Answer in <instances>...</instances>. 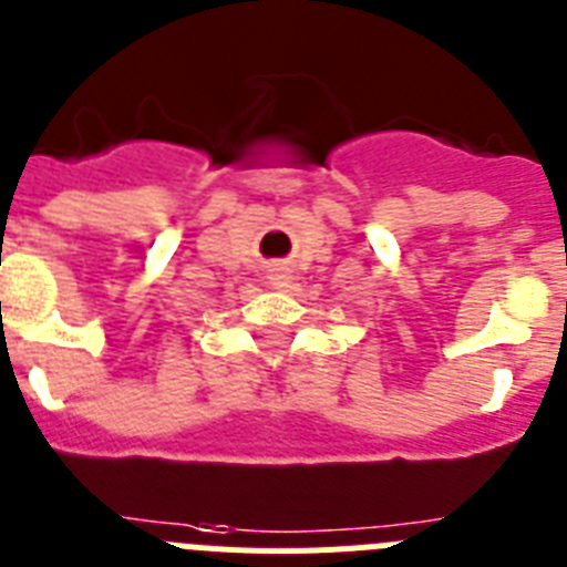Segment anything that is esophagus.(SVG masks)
Returning <instances> with one entry per match:
<instances>
[{"mask_svg":"<svg viewBox=\"0 0 567 567\" xmlns=\"http://www.w3.org/2000/svg\"><path fill=\"white\" fill-rule=\"evenodd\" d=\"M290 270L285 268V265H277V268H270V274H268V282L274 285V288H288L290 285Z\"/></svg>","mask_w":567,"mask_h":567,"instance_id":"esophagus-1","label":"esophagus"}]
</instances>
